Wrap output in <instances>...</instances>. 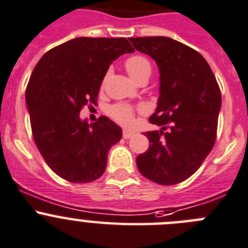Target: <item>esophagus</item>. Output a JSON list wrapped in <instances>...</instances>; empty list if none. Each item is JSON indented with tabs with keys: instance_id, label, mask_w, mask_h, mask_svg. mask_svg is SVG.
I'll return each mask as SVG.
<instances>
[{
	"instance_id": "1",
	"label": "esophagus",
	"mask_w": 248,
	"mask_h": 248,
	"mask_svg": "<svg viewBox=\"0 0 248 248\" xmlns=\"http://www.w3.org/2000/svg\"><path fill=\"white\" fill-rule=\"evenodd\" d=\"M132 136H133V132L124 131V140H128V138H131Z\"/></svg>"
}]
</instances>
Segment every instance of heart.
Listing matches in <instances>:
<instances>
[{
    "label": "heart",
    "instance_id": "b5f03b06",
    "mask_svg": "<svg viewBox=\"0 0 248 248\" xmlns=\"http://www.w3.org/2000/svg\"><path fill=\"white\" fill-rule=\"evenodd\" d=\"M124 68L129 77L135 82H138L142 78H149L152 73V64L147 57L142 55H133L124 61ZM110 115L115 121L121 124L122 126H131L133 124V115L135 111L131 106L124 104H117L110 108Z\"/></svg>",
    "mask_w": 248,
    "mask_h": 248
}]
</instances>
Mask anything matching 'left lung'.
<instances>
[{
	"mask_svg": "<svg viewBox=\"0 0 248 248\" xmlns=\"http://www.w3.org/2000/svg\"><path fill=\"white\" fill-rule=\"evenodd\" d=\"M140 52L156 62L159 99L145 132L149 148L137 156L143 176L159 185H176L197 171L214 145L221 108L219 85L204 57L166 36L129 38Z\"/></svg>",
	"mask_w": 248,
	"mask_h": 248,
	"instance_id": "obj_1",
	"label": "left lung"
}]
</instances>
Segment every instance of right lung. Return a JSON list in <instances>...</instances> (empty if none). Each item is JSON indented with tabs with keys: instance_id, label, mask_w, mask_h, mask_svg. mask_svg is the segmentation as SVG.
Here are the masks:
<instances>
[{
	"instance_id": "obj_1",
	"label": "right lung",
	"mask_w": 248,
	"mask_h": 248,
	"mask_svg": "<svg viewBox=\"0 0 248 248\" xmlns=\"http://www.w3.org/2000/svg\"><path fill=\"white\" fill-rule=\"evenodd\" d=\"M132 52L124 38H76L47 51L34 68L25 92L34 140L62 179L85 184L105 171L108 150L122 137L121 127L106 116L88 124L79 113L96 103L112 61Z\"/></svg>"
}]
</instances>
